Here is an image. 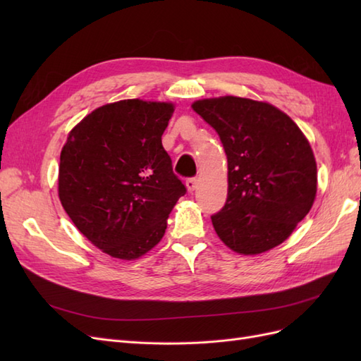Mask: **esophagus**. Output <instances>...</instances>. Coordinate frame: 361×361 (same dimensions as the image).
Masks as SVG:
<instances>
[{
	"label": "esophagus",
	"mask_w": 361,
	"mask_h": 361,
	"mask_svg": "<svg viewBox=\"0 0 361 361\" xmlns=\"http://www.w3.org/2000/svg\"><path fill=\"white\" fill-rule=\"evenodd\" d=\"M197 187H199V180L197 179H195V178L187 179V188H188L190 192H194L195 190H197Z\"/></svg>",
	"instance_id": "1"
}]
</instances>
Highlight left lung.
<instances>
[{
  "label": "left lung",
  "instance_id": "1",
  "mask_svg": "<svg viewBox=\"0 0 361 361\" xmlns=\"http://www.w3.org/2000/svg\"><path fill=\"white\" fill-rule=\"evenodd\" d=\"M191 106L216 130L227 155V200L211 216L216 235L239 255L277 247L316 197L318 173L307 138L267 102L221 96Z\"/></svg>",
  "mask_w": 361,
  "mask_h": 361
}]
</instances>
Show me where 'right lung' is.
Returning a JSON list of instances; mask_svg holds the SVG:
<instances>
[{
	"instance_id": "add662e5",
	"label": "right lung",
	"mask_w": 361,
	"mask_h": 361,
	"mask_svg": "<svg viewBox=\"0 0 361 361\" xmlns=\"http://www.w3.org/2000/svg\"><path fill=\"white\" fill-rule=\"evenodd\" d=\"M170 102L125 99L96 108L61 149L59 197L76 228L104 253L133 260L166 233L187 192L161 137Z\"/></svg>"
}]
</instances>
